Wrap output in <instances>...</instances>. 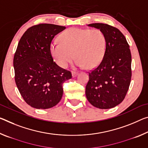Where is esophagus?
I'll return each instance as SVG.
<instances>
[{
  "label": "esophagus",
  "instance_id": "1",
  "mask_svg": "<svg viewBox=\"0 0 148 148\" xmlns=\"http://www.w3.org/2000/svg\"><path fill=\"white\" fill-rule=\"evenodd\" d=\"M78 74V72H72V77H76L77 75Z\"/></svg>",
  "mask_w": 148,
  "mask_h": 148
}]
</instances>
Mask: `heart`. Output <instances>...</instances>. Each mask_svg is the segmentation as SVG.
Wrapping results in <instances>:
<instances>
[{
  "label": "heart",
  "instance_id": "heart-1",
  "mask_svg": "<svg viewBox=\"0 0 148 148\" xmlns=\"http://www.w3.org/2000/svg\"><path fill=\"white\" fill-rule=\"evenodd\" d=\"M60 43H53L49 51L56 63L62 69L66 68L76 58V65L91 69L97 66L103 58L106 39L99 29L71 27L59 36Z\"/></svg>",
  "mask_w": 148,
  "mask_h": 148
}]
</instances>
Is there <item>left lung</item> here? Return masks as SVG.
<instances>
[{
	"label": "left lung",
	"mask_w": 148,
	"mask_h": 148,
	"mask_svg": "<svg viewBox=\"0 0 148 148\" xmlns=\"http://www.w3.org/2000/svg\"><path fill=\"white\" fill-rule=\"evenodd\" d=\"M88 25L103 33L106 48L101 62L89 72L86 97L93 106L111 109L123 101L130 86L132 76L130 46L116 27L102 23Z\"/></svg>",
	"instance_id": "left-lung-1"
}]
</instances>
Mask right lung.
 Segmentation results:
<instances>
[{
    "mask_svg": "<svg viewBox=\"0 0 148 148\" xmlns=\"http://www.w3.org/2000/svg\"><path fill=\"white\" fill-rule=\"evenodd\" d=\"M65 29L39 23L28 28L18 43L13 61L16 84L23 100L36 109H49L58 103L62 84L72 78L71 72L58 66L49 51L54 37Z\"/></svg>",
    "mask_w": 148,
    "mask_h": 148,
    "instance_id": "obj_1",
    "label": "right lung"
}]
</instances>
